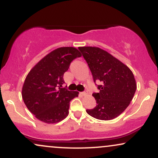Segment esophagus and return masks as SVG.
I'll list each match as a JSON object with an SVG mask.
<instances>
[{
    "label": "esophagus",
    "instance_id": "obj_1",
    "mask_svg": "<svg viewBox=\"0 0 158 158\" xmlns=\"http://www.w3.org/2000/svg\"><path fill=\"white\" fill-rule=\"evenodd\" d=\"M88 94V92L87 91V90H85V91H84V92H81V93H80L81 95L83 96V97H85V96H86Z\"/></svg>",
    "mask_w": 158,
    "mask_h": 158
}]
</instances>
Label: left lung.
<instances>
[{
	"mask_svg": "<svg viewBox=\"0 0 158 158\" xmlns=\"http://www.w3.org/2000/svg\"><path fill=\"white\" fill-rule=\"evenodd\" d=\"M89 67L99 93L92 94L97 106L86 112L94 118L110 120L118 117L129 106L137 84L132 71L109 52L97 47H79Z\"/></svg>",
	"mask_w": 158,
	"mask_h": 158,
	"instance_id": "left-lung-1",
	"label": "left lung"
}]
</instances>
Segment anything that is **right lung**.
<instances>
[{"label":"right lung","instance_id":"obj_1","mask_svg":"<svg viewBox=\"0 0 158 158\" xmlns=\"http://www.w3.org/2000/svg\"><path fill=\"white\" fill-rule=\"evenodd\" d=\"M81 53L77 48L64 47L52 50L41 59L27 74L23 85V100L39 120L56 123L69 114L70 102L79 92L62 88L63 76L70 62Z\"/></svg>","mask_w":158,"mask_h":158}]
</instances>
